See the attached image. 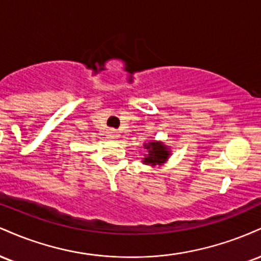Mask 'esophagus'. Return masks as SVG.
I'll return each mask as SVG.
<instances>
[{
    "mask_svg": "<svg viewBox=\"0 0 261 261\" xmlns=\"http://www.w3.org/2000/svg\"><path fill=\"white\" fill-rule=\"evenodd\" d=\"M118 137V133L114 130H110L109 133H108V139H116Z\"/></svg>",
    "mask_w": 261,
    "mask_h": 261,
    "instance_id": "obj_1",
    "label": "esophagus"
}]
</instances>
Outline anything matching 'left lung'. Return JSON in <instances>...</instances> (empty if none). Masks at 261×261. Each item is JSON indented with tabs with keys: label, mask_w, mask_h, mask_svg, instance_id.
Segmentation results:
<instances>
[{
	"label": "left lung",
	"mask_w": 261,
	"mask_h": 261,
	"mask_svg": "<svg viewBox=\"0 0 261 261\" xmlns=\"http://www.w3.org/2000/svg\"><path fill=\"white\" fill-rule=\"evenodd\" d=\"M145 148L147 149L148 153L143 158V163L147 166H161L164 162L168 160L170 151H168V147L164 146L162 142H148L145 143Z\"/></svg>",
	"instance_id": "obj_1"
}]
</instances>
